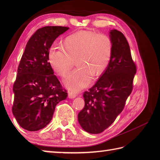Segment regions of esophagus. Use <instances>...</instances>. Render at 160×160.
I'll return each instance as SVG.
<instances>
[{
  "label": "esophagus",
  "instance_id": "obj_1",
  "mask_svg": "<svg viewBox=\"0 0 160 160\" xmlns=\"http://www.w3.org/2000/svg\"><path fill=\"white\" fill-rule=\"evenodd\" d=\"M76 96V93H72V92H69V93H68V97H69V98H71V99H72V98H74Z\"/></svg>",
  "mask_w": 160,
  "mask_h": 160
}]
</instances>
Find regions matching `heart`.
I'll list each match as a JSON object with an SVG mask.
<instances>
[{
	"label": "heart",
	"instance_id": "b5f03b06",
	"mask_svg": "<svg viewBox=\"0 0 160 160\" xmlns=\"http://www.w3.org/2000/svg\"><path fill=\"white\" fill-rule=\"evenodd\" d=\"M113 44L110 36L93 31H79L67 36L62 47L52 45L48 50V60L53 71L65 76L76 60L77 69L64 81L68 89L78 91L90 82L92 76L102 75L110 63Z\"/></svg>",
	"mask_w": 160,
	"mask_h": 160
}]
</instances>
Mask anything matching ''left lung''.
<instances>
[{"label":"left lung","mask_w":160,"mask_h":160,"mask_svg":"<svg viewBox=\"0 0 160 160\" xmlns=\"http://www.w3.org/2000/svg\"><path fill=\"white\" fill-rule=\"evenodd\" d=\"M109 33L113 44L110 63L98 82L83 93L84 107L78 115L82 128L92 134L103 132L124 109L137 70L123 33L116 29Z\"/></svg>","instance_id":"left-lung-1"}]
</instances>
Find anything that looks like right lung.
<instances>
[{
    "mask_svg": "<svg viewBox=\"0 0 160 160\" xmlns=\"http://www.w3.org/2000/svg\"><path fill=\"white\" fill-rule=\"evenodd\" d=\"M69 29L44 27L27 43L13 85L12 112L24 129L36 131L45 127L52 120L57 104L67 97L48 62V50L56 38Z\"/></svg>",
    "mask_w": 160,
    "mask_h": 160,
    "instance_id": "1",
    "label": "right lung"
}]
</instances>
